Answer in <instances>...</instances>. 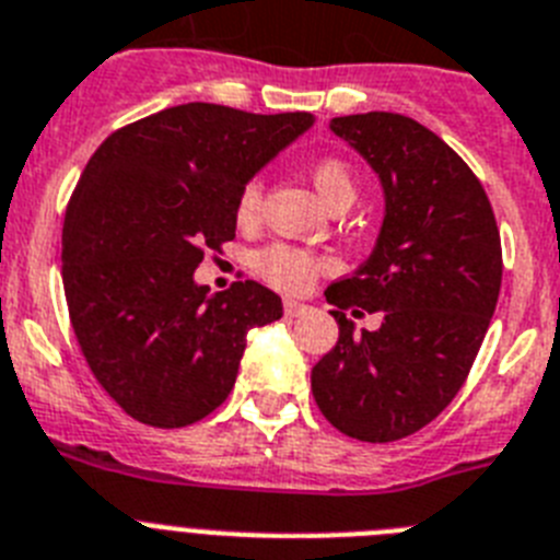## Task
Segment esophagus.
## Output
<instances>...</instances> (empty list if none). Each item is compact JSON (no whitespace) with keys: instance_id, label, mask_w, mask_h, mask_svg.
Masks as SVG:
<instances>
[{"instance_id":"esophagus-1","label":"esophagus","mask_w":560,"mask_h":560,"mask_svg":"<svg viewBox=\"0 0 560 560\" xmlns=\"http://www.w3.org/2000/svg\"><path fill=\"white\" fill-rule=\"evenodd\" d=\"M307 304H302V302H293V299H288V302H284V313H288L290 318H299V316H304V313H307Z\"/></svg>"}]
</instances>
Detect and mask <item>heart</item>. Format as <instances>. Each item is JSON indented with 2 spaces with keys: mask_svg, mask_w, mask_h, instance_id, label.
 Instances as JSON below:
<instances>
[{
  "mask_svg": "<svg viewBox=\"0 0 560 560\" xmlns=\"http://www.w3.org/2000/svg\"><path fill=\"white\" fill-rule=\"evenodd\" d=\"M310 176H313V185H316L318 196L330 208H336V205H347L350 208L355 196H359V178H355L352 167L341 156H322L313 164ZM261 210H265V178L253 176L247 178V185L238 192V224H256L261 219ZM250 267L267 284H272V288L299 293V290H304L310 281L316 279L324 267H330V261L318 256V253L304 250V247L272 242L253 253Z\"/></svg>",
  "mask_w": 560,
  "mask_h": 560,
  "instance_id": "heart-1",
  "label": "heart"
}]
</instances>
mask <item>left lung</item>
<instances>
[{
	"instance_id": "1",
	"label": "left lung",
	"mask_w": 560,
	"mask_h": 560,
	"mask_svg": "<svg viewBox=\"0 0 560 560\" xmlns=\"http://www.w3.org/2000/svg\"><path fill=\"white\" fill-rule=\"evenodd\" d=\"M387 196L373 256L324 290L338 341L310 375L324 418L355 441L407 439L467 382L501 293V233L481 182L447 142L401 113L332 119ZM378 312V331L343 316Z\"/></svg>"
}]
</instances>
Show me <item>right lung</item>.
I'll list each match as a JSON object with an SVG mask.
<instances>
[{
	"label": "right lung",
	"mask_w": 560,
	"mask_h": 560,
	"mask_svg": "<svg viewBox=\"0 0 560 560\" xmlns=\"http://www.w3.org/2000/svg\"><path fill=\"white\" fill-rule=\"evenodd\" d=\"M313 125L310 113L190 102L113 130L68 201L62 281L93 378L130 418L176 430L224 404L247 332L281 318L258 281L208 295L205 253L236 238L247 178Z\"/></svg>",
	"instance_id": "obj_1"
}]
</instances>
